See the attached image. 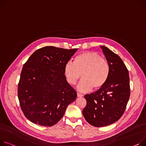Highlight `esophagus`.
Segmentation results:
<instances>
[{
  "instance_id": "1",
  "label": "esophagus",
  "mask_w": 146,
  "mask_h": 146,
  "mask_svg": "<svg viewBox=\"0 0 146 146\" xmlns=\"http://www.w3.org/2000/svg\"><path fill=\"white\" fill-rule=\"evenodd\" d=\"M77 97H78V98H82V97L83 96V94H82L80 93H77Z\"/></svg>"
}]
</instances>
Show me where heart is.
<instances>
[{
  "label": "heart",
  "instance_id": "1",
  "mask_svg": "<svg viewBox=\"0 0 146 146\" xmlns=\"http://www.w3.org/2000/svg\"><path fill=\"white\" fill-rule=\"evenodd\" d=\"M110 72L109 62L94 52H86L77 55L74 63L68 62L64 67V74L67 82L74 85L80 79L78 85L82 92L100 89L108 82Z\"/></svg>",
  "mask_w": 146,
  "mask_h": 146
}]
</instances>
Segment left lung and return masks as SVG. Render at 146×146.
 Instances as JSON below:
<instances>
[{
  "mask_svg": "<svg viewBox=\"0 0 146 146\" xmlns=\"http://www.w3.org/2000/svg\"><path fill=\"white\" fill-rule=\"evenodd\" d=\"M110 72L105 85L94 93L86 94L83 110L86 120L94 127H103L119 120L123 115L130 94L129 70L121 58L109 48L101 46Z\"/></svg>",
  "mask_w": 146,
  "mask_h": 146,
  "instance_id": "8db88e82",
  "label": "left lung"
}]
</instances>
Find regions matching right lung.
<instances>
[{
	"label": "right lung",
	"instance_id": "1",
	"mask_svg": "<svg viewBox=\"0 0 146 146\" xmlns=\"http://www.w3.org/2000/svg\"><path fill=\"white\" fill-rule=\"evenodd\" d=\"M77 50L46 46L35 51L24 64L17 96L29 120L50 127L75 100L77 94L66 80L64 67Z\"/></svg>",
	"mask_w": 146,
	"mask_h": 146
}]
</instances>
